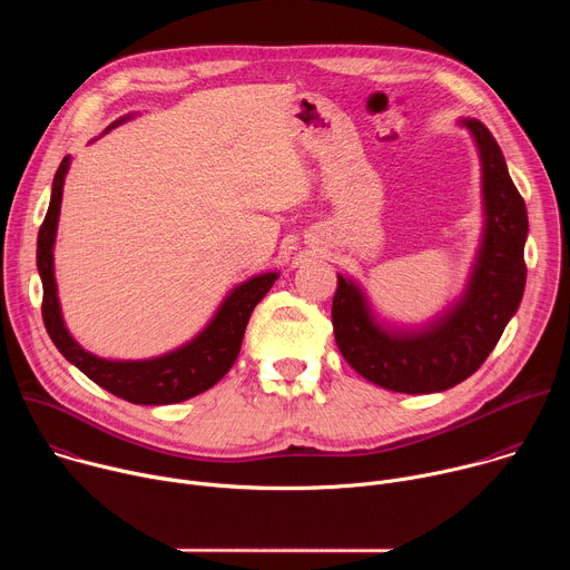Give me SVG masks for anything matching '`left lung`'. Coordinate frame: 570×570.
<instances>
[{"mask_svg": "<svg viewBox=\"0 0 570 570\" xmlns=\"http://www.w3.org/2000/svg\"><path fill=\"white\" fill-rule=\"evenodd\" d=\"M482 165L484 232L464 295L422 330H390L376 322L356 282L338 275L332 306L334 336L345 361L392 392L429 394L469 379L492 354L525 288L528 212L501 146L478 119L460 121Z\"/></svg>", "mask_w": 570, "mask_h": 570, "instance_id": "left-lung-1", "label": "left lung"}]
</instances>
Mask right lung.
<instances>
[{"instance_id":"right-lung-1","label":"right lung","mask_w":570,"mask_h":570,"mask_svg":"<svg viewBox=\"0 0 570 570\" xmlns=\"http://www.w3.org/2000/svg\"><path fill=\"white\" fill-rule=\"evenodd\" d=\"M126 119L130 117H121L112 126H119ZM69 161H71L69 155L62 157L60 161L53 178V187H51L49 209L38 232L36 257H38V273L42 279V320H45L49 338L53 341L58 352L88 379H92L104 390L130 403H141V405L178 403L209 390L234 365L243 343V334H246V327H248L250 313L275 284L277 273L255 275L253 279L238 284L223 299L212 322L191 343L165 356L148 358V361H108L86 352L69 336L65 327L60 302H58L56 277H53V243H56L62 185H65Z\"/></svg>"}]
</instances>
